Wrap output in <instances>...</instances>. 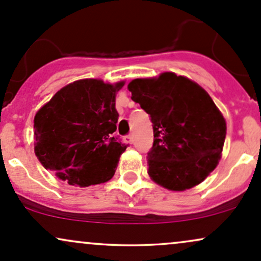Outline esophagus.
Masks as SVG:
<instances>
[{"instance_id": "1", "label": "esophagus", "mask_w": 261, "mask_h": 261, "mask_svg": "<svg viewBox=\"0 0 261 261\" xmlns=\"http://www.w3.org/2000/svg\"><path fill=\"white\" fill-rule=\"evenodd\" d=\"M124 142L127 144H133V136H125L124 137Z\"/></svg>"}]
</instances>
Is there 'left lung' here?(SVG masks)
Wrapping results in <instances>:
<instances>
[{"label": "left lung", "mask_w": 261, "mask_h": 261, "mask_svg": "<svg viewBox=\"0 0 261 261\" xmlns=\"http://www.w3.org/2000/svg\"><path fill=\"white\" fill-rule=\"evenodd\" d=\"M128 89L152 122L151 179L176 192L203 182L219 164L226 138V121L210 95L172 72L134 79Z\"/></svg>", "instance_id": "obj_1"}]
</instances>
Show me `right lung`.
Masks as SVG:
<instances>
[{"mask_svg": "<svg viewBox=\"0 0 261 261\" xmlns=\"http://www.w3.org/2000/svg\"><path fill=\"white\" fill-rule=\"evenodd\" d=\"M116 84L82 79L66 85L34 117V151L46 170L70 186L89 187L112 178L128 145L115 132Z\"/></svg>", "mask_w": 261, "mask_h": 261, "instance_id": "obj_1", "label": "right lung"}]
</instances>
